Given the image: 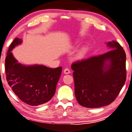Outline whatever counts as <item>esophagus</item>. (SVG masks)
<instances>
[{"label":"esophagus","mask_w":132,"mask_h":132,"mask_svg":"<svg viewBox=\"0 0 132 132\" xmlns=\"http://www.w3.org/2000/svg\"><path fill=\"white\" fill-rule=\"evenodd\" d=\"M63 73L64 74H68L70 73V70H69L68 68H66V69H64Z\"/></svg>","instance_id":"obj_1"}]
</instances>
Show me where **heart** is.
I'll list each match as a JSON object with an SVG mask.
<instances>
[{
	"instance_id": "b5f03b06",
	"label": "heart",
	"mask_w": 132,
	"mask_h": 132,
	"mask_svg": "<svg viewBox=\"0 0 132 132\" xmlns=\"http://www.w3.org/2000/svg\"><path fill=\"white\" fill-rule=\"evenodd\" d=\"M85 48H82L80 50L79 52L77 54L76 56V59H82L84 56L85 55Z\"/></svg>"
}]
</instances>
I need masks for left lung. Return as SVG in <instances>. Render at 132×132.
<instances>
[{"label":"left lung","instance_id":"1","mask_svg":"<svg viewBox=\"0 0 132 132\" xmlns=\"http://www.w3.org/2000/svg\"><path fill=\"white\" fill-rule=\"evenodd\" d=\"M107 45L111 51L71 64L75 96L83 107L99 108L111 103L125 82V52L116 41Z\"/></svg>","mask_w":132,"mask_h":132}]
</instances>
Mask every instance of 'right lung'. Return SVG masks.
Segmentation results:
<instances>
[{
    "label": "right lung",
    "mask_w": 132,
    "mask_h": 132,
    "mask_svg": "<svg viewBox=\"0 0 132 132\" xmlns=\"http://www.w3.org/2000/svg\"><path fill=\"white\" fill-rule=\"evenodd\" d=\"M22 43L15 38L10 45L5 59V71L9 85L23 102L36 106L50 101L55 93L62 68L52 69L43 65L26 66L18 63L11 52Z\"/></svg>",
    "instance_id": "1"
}]
</instances>
